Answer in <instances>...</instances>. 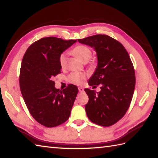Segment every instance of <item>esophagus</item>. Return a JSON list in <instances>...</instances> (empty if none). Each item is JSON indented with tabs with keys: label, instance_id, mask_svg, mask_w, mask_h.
Masks as SVG:
<instances>
[{
	"label": "esophagus",
	"instance_id": "34e87169",
	"mask_svg": "<svg viewBox=\"0 0 158 158\" xmlns=\"http://www.w3.org/2000/svg\"><path fill=\"white\" fill-rule=\"evenodd\" d=\"M78 89H79V92H83V91H84V89H83V88H81V87H79Z\"/></svg>",
	"mask_w": 158,
	"mask_h": 158
}]
</instances>
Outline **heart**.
Masks as SVG:
<instances>
[{"label": "heart", "mask_w": 158, "mask_h": 158, "mask_svg": "<svg viewBox=\"0 0 158 158\" xmlns=\"http://www.w3.org/2000/svg\"><path fill=\"white\" fill-rule=\"evenodd\" d=\"M73 55L78 58L81 62H87L91 58L92 51L89 47L85 45H78L72 50ZM59 62L62 69H65L67 66V56L65 53L60 55ZM87 75L83 73H72L69 75V81L77 85H82L84 83Z\"/></svg>", "instance_id": "1"}]
</instances>
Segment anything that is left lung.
Masks as SVG:
<instances>
[{"mask_svg": "<svg viewBox=\"0 0 158 158\" xmlns=\"http://www.w3.org/2000/svg\"><path fill=\"white\" fill-rule=\"evenodd\" d=\"M78 41L96 50L98 66L88 83L101 84L98 93L85 89L89 97L87 115L97 125L110 126L124 116L132 101L136 83L132 62L122 43L108 35H96Z\"/></svg>", "mask_w": 158, "mask_h": 158, "instance_id": "8db88e82", "label": "left lung"}]
</instances>
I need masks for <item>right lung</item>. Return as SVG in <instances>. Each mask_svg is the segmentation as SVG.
I'll list each match as a JSON object with an SVG mask.
<instances>
[{"label":"right lung","instance_id":"add662e5","mask_svg":"<svg viewBox=\"0 0 158 158\" xmlns=\"http://www.w3.org/2000/svg\"><path fill=\"white\" fill-rule=\"evenodd\" d=\"M75 42L42 38L33 43L23 57L19 79L22 95L33 118L45 127L58 126L70 117L78 88L69 84L63 90L56 89L53 79L61 73V53Z\"/></svg>","mask_w":158,"mask_h":158}]
</instances>
